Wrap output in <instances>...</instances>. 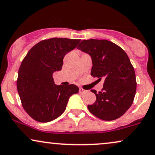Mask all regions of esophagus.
Returning a JSON list of instances; mask_svg holds the SVG:
<instances>
[{
  "label": "esophagus",
  "mask_w": 155,
  "mask_h": 155,
  "mask_svg": "<svg viewBox=\"0 0 155 155\" xmlns=\"http://www.w3.org/2000/svg\"><path fill=\"white\" fill-rule=\"evenodd\" d=\"M88 92L87 90H85L84 89H82V88H79V93H81V94H85Z\"/></svg>",
  "instance_id": "esophagus-1"
}]
</instances>
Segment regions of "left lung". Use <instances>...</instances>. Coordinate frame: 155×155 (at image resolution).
Here are the masks:
<instances>
[{"instance_id": "1", "label": "left lung", "mask_w": 155, "mask_h": 155, "mask_svg": "<svg viewBox=\"0 0 155 155\" xmlns=\"http://www.w3.org/2000/svg\"><path fill=\"white\" fill-rule=\"evenodd\" d=\"M77 48L91 56V75L104 79L101 91L91 90L97 99L88 105L89 111L102 120L119 118L132 106L137 89L134 69L127 54L107 40H83Z\"/></svg>"}]
</instances>
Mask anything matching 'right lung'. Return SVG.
I'll return each instance as SVG.
<instances>
[{
    "instance_id": "right-lung-1",
    "label": "right lung",
    "mask_w": 155,
    "mask_h": 155,
    "mask_svg": "<svg viewBox=\"0 0 155 155\" xmlns=\"http://www.w3.org/2000/svg\"><path fill=\"white\" fill-rule=\"evenodd\" d=\"M80 39L53 38L31 48L18 70L17 89L25 111L36 121L48 122L66 108L70 97L79 92L74 84L56 85L55 71L61 70L66 53L74 49Z\"/></svg>"
}]
</instances>
